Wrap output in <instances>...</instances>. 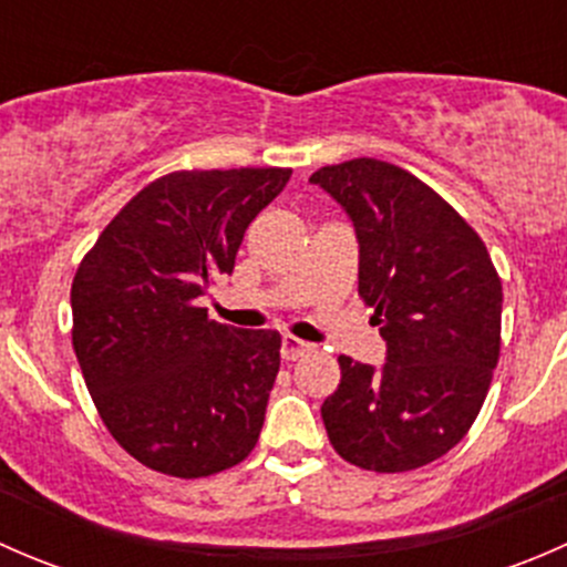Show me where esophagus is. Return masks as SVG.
Returning <instances> with one entry per match:
<instances>
[{"label":"esophagus","instance_id":"1","mask_svg":"<svg viewBox=\"0 0 567 567\" xmlns=\"http://www.w3.org/2000/svg\"><path fill=\"white\" fill-rule=\"evenodd\" d=\"M310 351H312L310 342L299 340V337H293V334L282 337V359H285V362H296V359H301L305 353H310Z\"/></svg>","mask_w":567,"mask_h":567}]
</instances>
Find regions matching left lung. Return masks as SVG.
Masks as SVG:
<instances>
[{
  "instance_id": "obj_1",
  "label": "left lung",
  "mask_w": 567,
  "mask_h": 567,
  "mask_svg": "<svg viewBox=\"0 0 567 567\" xmlns=\"http://www.w3.org/2000/svg\"><path fill=\"white\" fill-rule=\"evenodd\" d=\"M310 183L357 227L359 296L386 340L381 370L337 359L326 433L353 466L411 472L450 453L483 409L502 348V279L474 227L403 167L351 158Z\"/></svg>"
}]
</instances>
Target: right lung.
<instances>
[{
    "label": "right lung",
    "instance_id": "1",
    "mask_svg": "<svg viewBox=\"0 0 567 567\" xmlns=\"http://www.w3.org/2000/svg\"><path fill=\"white\" fill-rule=\"evenodd\" d=\"M288 167L177 169L120 208L71 285L73 351L114 442L181 480L255 450L282 337L210 320L199 296L230 274Z\"/></svg>",
    "mask_w": 567,
    "mask_h": 567
}]
</instances>
